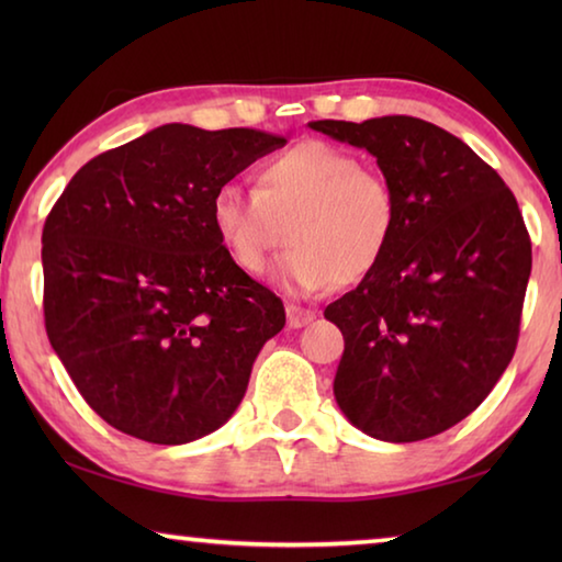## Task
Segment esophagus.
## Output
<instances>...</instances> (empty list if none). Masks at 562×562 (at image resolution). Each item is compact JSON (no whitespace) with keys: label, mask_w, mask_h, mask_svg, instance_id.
<instances>
[{"label":"esophagus","mask_w":562,"mask_h":562,"mask_svg":"<svg viewBox=\"0 0 562 562\" xmlns=\"http://www.w3.org/2000/svg\"><path fill=\"white\" fill-rule=\"evenodd\" d=\"M312 319H315V312L302 310V307H297V304H288V325L292 329H300L304 325H310Z\"/></svg>","instance_id":"1"}]
</instances>
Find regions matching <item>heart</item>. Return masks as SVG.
I'll return each mask as SVG.
<instances>
[{
    "instance_id": "b5f03b06",
    "label": "heart",
    "mask_w": 562,
    "mask_h": 562,
    "mask_svg": "<svg viewBox=\"0 0 562 562\" xmlns=\"http://www.w3.org/2000/svg\"><path fill=\"white\" fill-rule=\"evenodd\" d=\"M213 227L247 274H265L284 243L282 280L297 292L347 288L372 274L398 231L394 186L345 148L304 140L265 160L255 193L215 190Z\"/></svg>"
}]
</instances>
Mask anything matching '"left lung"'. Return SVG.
<instances>
[{
  "mask_svg": "<svg viewBox=\"0 0 562 562\" xmlns=\"http://www.w3.org/2000/svg\"><path fill=\"white\" fill-rule=\"evenodd\" d=\"M310 128L376 158L398 201L382 265L325 317L345 335L335 398L369 436L441 434L491 394L518 345L530 237L516 195L453 133L414 116Z\"/></svg>",
  "mask_w": 562,
  "mask_h": 562,
  "instance_id": "left-lung-1",
  "label": "left lung"
}]
</instances>
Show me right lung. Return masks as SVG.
<instances>
[{"instance_id": "1", "label": "right lung", "mask_w": 562, "mask_h": 562, "mask_svg": "<svg viewBox=\"0 0 562 562\" xmlns=\"http://www.w3.org/2000/svg\"><path fill=\"white\" fill-rule=\"evenodd\" d=\"M284 144L255 128L166 123L91 158L46 215V335L113 429L178 446L221 429L243 402L284 307L237 268L211 203Z\"/></svg>"}]
</instances>
